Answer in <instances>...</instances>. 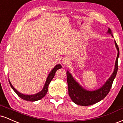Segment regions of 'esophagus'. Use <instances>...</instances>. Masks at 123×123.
<instances>
[{"label": "esophagus", "instance_id": "esophagus-1", "mask_svg": "<svg viewBox=\"0 0 123 123\" xmlns=\"http://www.w3.org/2000/svg\"><path fill=\"white\" fill-rule=\"evenodd\" d=\"M69 62H70L69 59L67 57L64 58L62 60V63L63 65H65L68 64V63H69Z\"/></svg>", "mask_w": 123, "mask_h": 123}]
</instances>
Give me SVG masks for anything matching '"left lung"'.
<instances>
[{
	"instance_id": "8db88e82",
	"label": "left lung",
	"mask_w": 123,
	"mask_h": 123,
	"mask_svg": "<svg viewBox=\"0 0 123 123\" xmlns=\"http://www.w3.org/2000/svg\"><path fill=\"white\" fill-rule=\"evenodd\" d=\"M108 33L113 36L111 29L109 28ZM116 47L118 51L117 56L115 63V68L113 73H112L110 78L107 80L105 84L98 90L94 91H87L83 89L78 84L70 73L67 71V82L68 85V92L70 98L76 104L81 106H89L95 104L103 99L109 92L112 86L113 82L116 76L118 70V58L119 57V49L116 41L115 42Z\"/></svg>"
}]
</instances>
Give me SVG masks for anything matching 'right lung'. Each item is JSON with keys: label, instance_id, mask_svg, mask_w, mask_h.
Instances as JSON below:
<instances>
[{"label": "right lung", "instance_id": "add662e5", "mask_svg": "<svg viewBox=\"0 0 123 123\" xmlns=\"http://www.w3.org/2000/svg\"><path fill=\"white\" fill-rule=\"evenodd\" d=\"M62 66L61 65H57L54 68V69L53 70L51 71V72L50 73V74H49V76H48L47 80H46V82L45 83V85L44 86L43 90L39 92L37 94H35V95H24V94H22L20 93L19 92H18L17 90H16L14 88V87H13L11 84V83L9 81V83H10V85L12 88V90L15 91V93H16L17 95L20 97L21 98H22V99H24L25 101H31V102H33V101H38V100H40L42 98H43L46 94H47V91H48V87H49V84L51 82L53 79L54 77L55 74V72H57V70L61 68Z\"/></svg>", "mask_w": 123, "mask_h": 123}]
</instances>
